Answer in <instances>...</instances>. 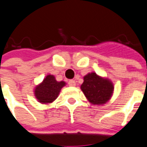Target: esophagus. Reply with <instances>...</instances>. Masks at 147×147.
I'll list each match as a JSON object with an SVG mask.
<instances>
[{
    "instance_id": "1",
    "label": "esophagus",
    "mask_w": 147,
    "mask_h": 147,
    "mask_svg": "<svg viewBox=\"0 0 147 147\" xmlns=\"http://www.w3.org/2000/svg\"><path fill=\"white\" fill-rule=\"evenodd\" d=\"M68 84H69V86H76V82L75 80H69V82H68Z\"/></svg>"
}]
</instances>
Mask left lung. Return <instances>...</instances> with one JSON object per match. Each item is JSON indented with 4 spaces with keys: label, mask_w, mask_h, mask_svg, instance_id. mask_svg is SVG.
<instances>
[{
    "label": "left lung",
    "mask_w": 147,
    "mask_h": 147,
    "mask_svg": "<svg viewBox=\"0 0 147 147\" xmlns=\"http://www.w3.org/2000/svg\"><path fill=\"white\" fill-rule=\"evenodd\" d=\"M81 89L91 103L101 105L110 98L114 86L109 80L99 77L95 73H91L84 77Z\"/></svg>",
    "instance_id": "8db88e82"
}]
</instances>
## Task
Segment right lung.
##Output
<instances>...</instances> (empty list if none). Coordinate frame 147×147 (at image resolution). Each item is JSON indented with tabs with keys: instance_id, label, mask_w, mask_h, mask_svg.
Masks as SVG:
<instances>
[{
	"instance_id": "1",
	"label": "right lung",
	"mask_w": 147,
	"mask_h": 147,
	"mask_svg": "<svg viewBox=\"0 0 147 147\" xmlns=\"http://www.w3.org/2000/svg\"><path fill=\"white\" fill-rule=\"evenodd\" d=\"M65 85L64 82H57L54 76L48 75L34 91L37 99L41 103H50L57 98L61 89Z\"/></svg>"
}]
</instances>
